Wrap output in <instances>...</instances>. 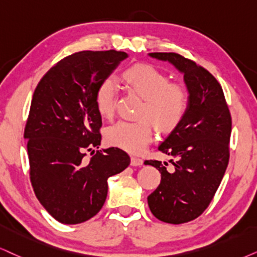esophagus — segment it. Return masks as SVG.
<instances>
[{
	"instance_id": "1",
	"label": "esophagus",
	"mask_w": 257,
	"mask_h": 257,
	"mask_svg": "<svg viewBox=\"0 0 257 257\" xmlns=\"http://www.w3.org/2000/svg\"><path fill=\"white\" fill-rule=\"evenodd\" d=\"M131 164H132V166H141V165H142V164H144V160H142V159H141V158H136V157H132Z\"/></svg>"
}]
</instances>
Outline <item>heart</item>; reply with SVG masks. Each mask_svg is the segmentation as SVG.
Wrapping results in <instances>:
<instances>
[{
	"mask_svg": "<svg viewBox=\"0 0 257 257\" xmlns=\"http://www.w3.org/2000/svg\"><path fill=\"white\" fill-rule=\"evenodd\" d=\"M123 79L144 98L139 121H118L106 128V144L129 153H141L151 144L152 123L161 133L174 131L186 115L190 105L188 91L183 84L170 82L161 71L148 64H138L123 72ZM117 102V86L113 78L103 79L95 92V105L102 117H112Z\"/></svg>",
	"mask_w": 257,
	"mask_h": 257,
	"instance_id": "heart-1",
	"label": "heart"
}]
</instances>
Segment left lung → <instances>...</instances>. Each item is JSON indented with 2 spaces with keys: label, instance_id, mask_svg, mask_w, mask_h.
Returning <instances> with one entry per match:
<instances>
[{
  "label": "left lung",
  "instance_id": "1",
  "mask_svg": "<svg viewBox=\"0 0 257 257\" xmlns=\"http://www.w3.org/2000/svg\"><path fill=\"white\" fill-rule=\"evenodd\" d=\"M149 56L170 61L183 72L190 105L180 124L159 146L172 157V167L154 159L145 161L161 173L148 205L162 222L187 223L207 209L228 167L231 113L218 80L203 66L173 52Z\"/></svg>",
  "mask_w": 257,
  "mask_h": 257
}]
</instances>
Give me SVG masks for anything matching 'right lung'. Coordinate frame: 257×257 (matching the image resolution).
<instances>
[{"label": "right lung", "instance_id": "right-lung-1", "mask_svg": "<svg viewBox=\"0 0 257 257\" xmlns=\"http://www.w3.org/2000/svg\"><path fill=\"white\" fill-rule=\"evenodd\" d=\"M126 57L115 50L77 52L58 61L35 87L24 135L29 178L41 205L58 222L78 224L97 215L108 179L131 164L119 148L93 149L102 140L96 89Z\"/></svg>", "mask_w": 257, "mask_h": 257}]
</instances>
